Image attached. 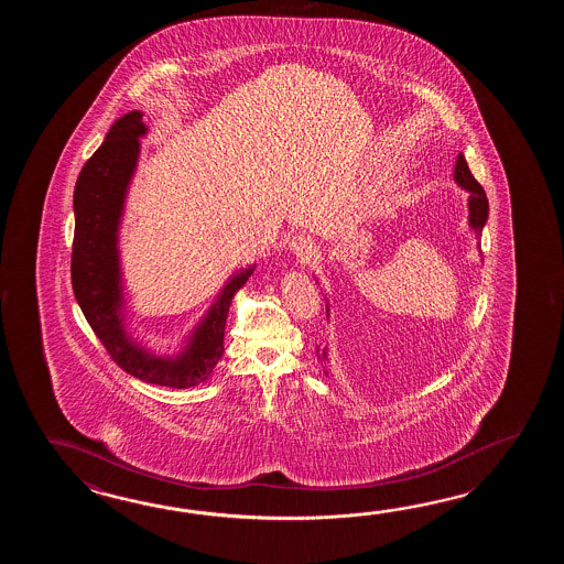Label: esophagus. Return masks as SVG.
<instances>
[{
    "label": "esophagus",
    "instance_id": "34e87169",
    "mask_svg": "<svg viewBox=\"0 0 564 564\" xmlns=\"http://www.w3.org/2000/svg\"><path fill=\"white\" fill-rule=\"evenodd\" d=\"M288 248L300 258H312L316 253V241L312 240L311 236L296 234V236L288 238Z\"/></svg>",
    "mask_w": 564,
    "mask_h": 564
}]
</instances>
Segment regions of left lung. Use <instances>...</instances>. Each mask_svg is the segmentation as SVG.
Returning <instances> with one entry per match:
<instances>
[{
  "mask_svg": "<svg viewBox=\"0 0 564 564\" xmlns=\"http://www.w3.org/2000/svg\"><path fill=\"white\" fill-rule=\"evenodd\" d=\"M454 181H456L462 189H466V192L469 193L468 226L469 229L474 231L476 240H478L479 250V236H481V229H484L486 221H488V212H490V209H488L486 192L481 189V185H479L478 181L474 180V175H471V171H469L468 161H466L464 153L457 155L456 169H454ZM324 299H326V296H324ZM326 316H330L328 299H326ZM316 355L321 357L323 362H326V360H328V347H316Z\"/></svg>",
  "mask_w": 564,
  "mask_h": 564,
  "instance_id": "1",
  "label": "left lung"
}]
</instances>
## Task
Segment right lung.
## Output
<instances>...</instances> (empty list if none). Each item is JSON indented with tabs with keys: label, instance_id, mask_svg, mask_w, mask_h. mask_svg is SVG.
Returning <instances> with one entry per match:
<instances>
[{
	"label": "right lung",
	"instance_id": "add662e5",
	"mask_svg": "<svg viewBox=\"0 0 564 564\" xmlns=\"http://www.w3.org/2000/svg\"><path fill=\"white\" fill-rule=\"evenodd\" d=\"M147 132L141 110L122 115L78 175L74 187V296L122 371L147 383L185 389L205 381L224 355L229 302L252 276L256 264L236 270L226 280L204 316L183 336L180 350L161 355L132 335L120 262V228L141 155L139 139Z\"/></svg>",
	"mask_w": 564,
	"mask_h": 564
}]
</instances>
